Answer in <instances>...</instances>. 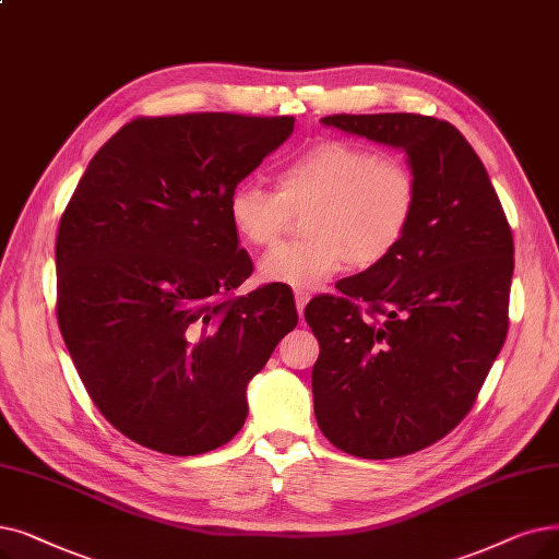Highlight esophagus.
Masks as SVG:
<instances>
[{
    "mask_svg": "<svg viewBox=\"0 0 559 559\" xmlns=\"http://www.w3.org/2000/svg\"><path fill=\"white\" fill-rule=\"evenodd\" d=\"M310 295L306 293V289H295V304H297V310H299V318H304V308L308 304Z\"/></svg>",
    "mask_w": 559,
    "mask_h": 559,
    "instance_id": "1",
    "label": "esophagus"
}]
</instances>
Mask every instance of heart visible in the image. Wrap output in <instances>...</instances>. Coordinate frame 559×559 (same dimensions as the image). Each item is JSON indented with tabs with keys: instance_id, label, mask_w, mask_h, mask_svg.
<instances>
[{
	"instance_id": "obj_1",
	"label": "heart",
	"mask_w": 559,
	"mask_h": 559,
	"mask_svg": "<svg viewBox=\"0 0 559 559\" xmlns=\"http://www.w3.org/2000/svg\"><path fill=\"white\" fill-rule=\"evenodd\" d=\"M276 187L237 185L228 197V216L241 239L270 249L295 214L310 210V239L278 247L260 262L262 278L299 289L326 283L347 260L368 270L393 255L420 201L418 178L408 164L340 139L314 143L289 159Z\"/></svg>"
}]
</instances>
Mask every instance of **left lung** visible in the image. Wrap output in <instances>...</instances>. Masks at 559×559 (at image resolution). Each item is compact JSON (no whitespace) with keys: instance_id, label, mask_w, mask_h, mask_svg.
<instances>
[{"instance_id":"left-lung-1","label":"left lung","mask_w":559,"mask_h":559,"mask_svg":"<svg viewBox=\"0 0 559 559\" xmlns=\"http://www.w3.org/2000/svg\"><path fill=\"white\" fill-rule=\"evenodd\" d=\"M322 123L404 151L420 187L395 253L304 312L320 343L312 400L322 433L360 459L404 456L466 418L504 345L512 228L487 168L448 120L335 114Z\"/></svg>"}]
</instances>
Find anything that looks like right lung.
I'll return each mask as SVG.
<instances>
[{"mask_svg": "<svg viewBox=\"0 0 559 559\" xmlns=\"http://www.w3.org/2000/svg\"><path fill=\"white\" fill-rule=\"evenodd\" d=\"M295 116L134 118L88 162L57 235V320L100 414L139 445L216 450L247 385L297 326L278 285L247 297L230 191L293 134Z\"/></svg>", "mask_w": 559, "mask_h": 559, "instance_id": "obj_1", "label": "right lung"}]
</instances>
